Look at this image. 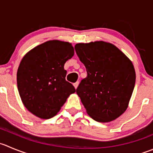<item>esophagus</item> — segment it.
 <instances>
[{
    "label": "esophagus",
    "mask_w": 153,
    "mask_h": 153,
    "mask_svg": "<svg viewBox=\"0 0 153 153\" xmlns=\"http://www.w3.org/2000/svg\"><path fill=\"white\" fill-rule=\"evenodd\" d=\"M78 84H79V82H78V81H77V82L74 83L73 85H74V87H75V89H77V87H78Z\"/></svg>",
    "instance_id": "1"
}]
</instances>
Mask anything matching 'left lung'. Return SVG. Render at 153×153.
<instances>
[{
  "mask_svg": "<svg viewBox=\"0 0 153 153\" xmlns=\"http://www.w3.org/2000/svg\"><path fill=\"white\" fill-rule=\"evenodd\" d=\"M75 52L87 75L76 93L87 114L97 122H110L128 108L134 84L135 71L131 60L108 42L78 43Z\"/></svg>",
  "mask_w": 153,
  "mask_h": 153,
  "instance_id": "left-lung-1",
  "label": "left lung"
}]
</instances>
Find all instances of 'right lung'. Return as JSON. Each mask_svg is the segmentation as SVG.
<instances>
[{"mask_svg":"<svg viewBox=\"0 0 153 153\" xmlns=\"http://www.w3.org/2000/svg\"><path fill=\"white\" fill-rule=\"evenodd\" d=\"M74 55L70 43L48 41L30 51L21 61L17 85L22 102L33 114L42 119L53 117L75 92L66 81L64 64Z\"/></svg>","mask_w":153,"mask_h":153,"instance_id":"1","label":"right lung"}]
</instances>
